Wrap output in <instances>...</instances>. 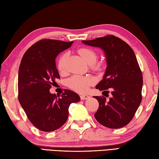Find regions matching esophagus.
Instances as JSON below:
<instances>
[{"label": "esophagus", "mask_w": 159, "mask_h": 159, "mask_svg": "<svg viewBox=\"0 0 159 159\" xmlns=\"http://www.w3.org/2000/svg\"><path fill=\"white\" fill-rule=\"evenodd\" d=\"M90 98L89 96L88 95H81L80 96V99L81 100H87V99H88Z\"/></svg>", "instance_id": "1"}]
</instances>
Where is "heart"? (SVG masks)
Instances as JSON below:
<instances>
[{"instance_id":"b5f03b06","label":"heart","mask_w":159,"mask_h":159,"mask_svg":"<svg viewBox=\"0 0 159 159\" xmlns=\"http://www.w3.org/2000/svg\"><path fill=\"white\" fill-rule=\"evenodd\" d=\"M79 54L83 58L84 61L86 63L92 66H96V61L97 59V54L96 52L91 48H84L80 49ZM66 54H62L58 61V70L63 71L66 67ZM92 84V80L88 77H85L82 76H73L68 80V85L70 88L75 91L80 93H85L88 92L89 86Z\"/></svg>"}]
</instances>
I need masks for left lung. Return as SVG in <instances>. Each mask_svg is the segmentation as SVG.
<instances>
[{"label":"left lung","mask_w":159,"mask_h":159,"mask_svg":"<svg viewBox=\"0 0 159 159\" xmlns=\"http://www.w3.org/2000/svg\"><path fill=\"white\" fill-rule=\"evenodd\" d=\"M82 43L101 48L107 62L103 77L96 88L107 92V89L110 88L111 97L107 100L104 96H94L99 102L95 119L111 129L127 125L142 100L143 76L134 52L127 43L112 35Z\"/></svg>","instance_id":"8db88e82"}]
</instances>
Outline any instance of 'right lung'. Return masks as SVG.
<instances>
[{"label": "right lung", "mask_w": 159, "mask_h": 159, "mask_svg": "<svg viewBox=\"0 0 159 159\" xmlns=\"http://www.w3.org/2000/svg\"><path fill=\"white\" fill-rule=\"evenodd\" d=\"M72 42L43 39L27 49L18 70V100L27 118L36 128L52 132L63 126L72 102L80 101L76 92L65 89L58 98L49 92L55 80L60 79L56 58Z\"/></svg>", "instance_id": "1"}]
</instances>
